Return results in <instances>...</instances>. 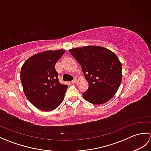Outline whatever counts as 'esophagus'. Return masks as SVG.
Listing matches in <instances>:
<instances>
[{"label": "esophagus", "instance_id": "obj_1", "mask_svg": "<svg viewBox=\"0 0 151 151\" xmlns=\"http://www.w3.org/2000/svg\"><path fill=\"white\" fill-rule=\"evenodd\" d=\"M76 82H77V78H74V79L73 80V81H72V83H73V84H75V83H76Z\"/></svg>", "mask_w": 151, "mask_h": 151}]
</instances>
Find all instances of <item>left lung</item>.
<instances>
[{
    "label": "left lung",
    "instance_id": "1",
    "mask_svg": "<svg viewBox=\"0 0 151 151\" xmlns=\"http://www.w3.org/2000/svg\"><path fill=\"white\" fill-rule=\"evenodd\" d=\"M69 52L81 65L88 82V90L82 93L85 100L94 104L110 101L122 81V65L116 54L99 46L74 48Z\"/></svg>",
    "mask_w": 151,
    "mask_h": 151
}]
</instances>
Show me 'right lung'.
Wrapping results in <instances>:
<instances>
[{"label": "right lung", "mask_w": 151, "mask_h": 151, "mask_svg": "<svg viewBox=\"0 0 151 151\" xmlns=\"http://www.w3.org/2000/svg\"><path fill=\"white\" fill-rule=\"evenodd\" d=\"M65 52L60 49L34 54L21 67V81L25 96L41 110H53L63 101L67 85L60 83L55 65Z\"/></svg>", "instance_id": "1"}]
</instances>
